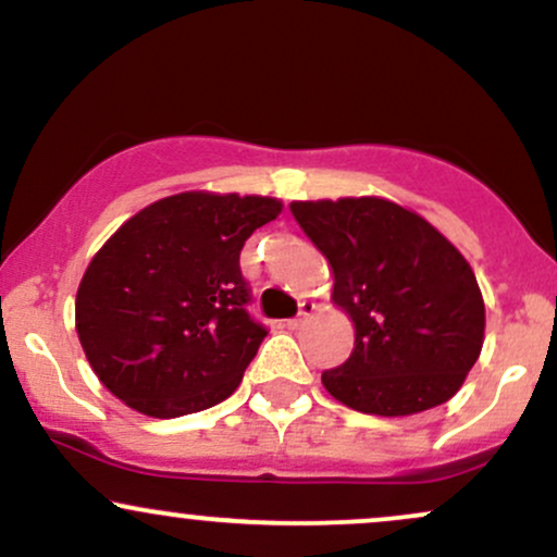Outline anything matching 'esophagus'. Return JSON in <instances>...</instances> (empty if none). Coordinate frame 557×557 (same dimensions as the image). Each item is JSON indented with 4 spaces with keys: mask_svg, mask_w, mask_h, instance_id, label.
Returning <instances> with one entry per match:
<instances>
[{
    "mask_svg": "<svg viewBox=\"0 0 557 557\" xmlns=\"http://www.w3.org/2000/svg\"><path fill=\"white\" fill-rule=\"evenodd\" d=\"M314 311H317V304H311V300H304V304H300L298 317L296 319H287V330H300V327H304V322H309V319L314 317Z\"/></svg>",
    "mask_w": 557,
    "mask_h": 557,
    "instance_id": "1",
    "label": "esophagus"
}]
</instances>
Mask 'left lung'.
I'll list each match as a JSON object with an SVG mask.
<instances>
[{
	"mask_svg": "<svg viewBox=\"0 0 557 557\" xmlns=\"http://www.w3.org/2000/svg\"><path fill=\"white\" fill-rule=\"evenodd\" d=\"M332 270V304L354 322L350 359L322 374L335 400L413 417L461 389L484 343V298L469 261L424 216L382 196L293 201Z\"/></svg>",
	"mask_w": 557,
	"mask_h": 557,
	"instance_id": "obj_1",
	"label": "left lung"
}]
</instances>
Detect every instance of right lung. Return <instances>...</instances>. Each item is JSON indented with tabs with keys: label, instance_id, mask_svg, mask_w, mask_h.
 <instances>
[{
	"label": "right lung",
	"instance_id": "right-lung-1",
	"mask_svg": "<svg viewBox=\"0 0 557 557\" xmlns=\"http://www.w3.org/2000/svg\"><path fill=\"white\" fill-rule=\"evenodd\" d=\"M280 212L272 196L183 190L114 230L75 296L83 354L114 398L175 419L235 393L267 335L246 314L240 248Z\"/></svg>",
	"mask_w": 557,
	"mask_h": 557
}]
</instances>
